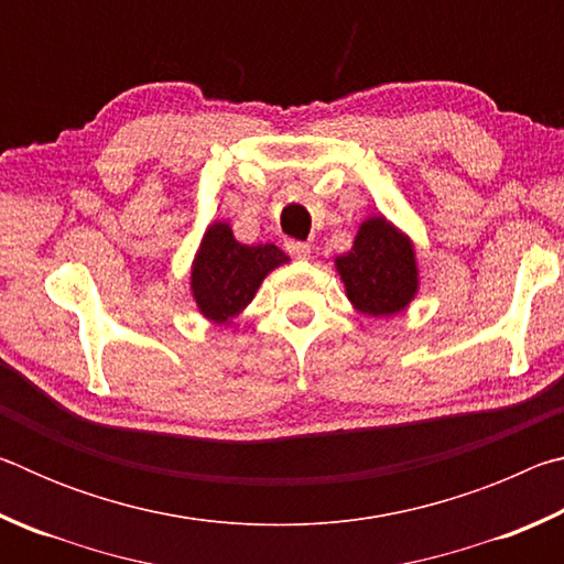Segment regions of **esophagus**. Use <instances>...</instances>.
I'll return each mask as SVG.
<instances>
[{
    "label": "esophagus",
    "mask_w": 564,
    "mask_h": 564,
    "mask_svg": "<svg viewBox=\"0 0 564 564\" xmlns=\"http://www.w3.org/2000/svg\"><path fill=\"white\" fill-rule=\"evenodd\" d=\"M285 251H289L293 259L305 261L311 256V246L303 243V241H285Z\"/></svg>",
    "instance_id": "34e87169"
}]
</instances>
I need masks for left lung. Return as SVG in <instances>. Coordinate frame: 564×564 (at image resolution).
<instances>
[{
    "mask_svg": "<svg viewBox=\"0 0 564 564\" xmlns=\"http://www.w3.org/2000/svg\"><path fill=\"white\" fill-rule=\"evenodd\" d=\"M336 271L352 308L370 318L403 313L420 289L415 243L383 214L358 226L350 251L336 256Z\"/></svg>",
    "mask_w": 564,
    "mask_h": 564,
    "instance_id": "obj_1",
    "label": "left lung"
}]
</instances>
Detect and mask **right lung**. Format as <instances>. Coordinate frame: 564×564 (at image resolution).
Here are the masks:
<instances>
[{"label": "right lung", "instance_id": "right-lung-1", "mask_svg": "<svg viewBox=\"0 0 564 564\" xmlns=\"http://www.w3.org/2000/svg\"><path fill=\"white\" fill-rule=\"evenodd\" d=\"M279 246L236 241L228 221H212L191 261V299L214 326H231L265 275L289 263Z\"/></svg>", "mask_w": 564, "mask_h": 564}]
</instances>
